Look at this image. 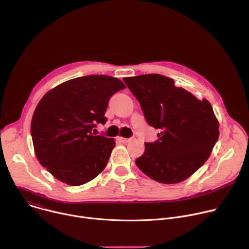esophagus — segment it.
<instances>
[{
  "mask_svg": "<svg viewBox=\"0 0 249 249\" xmlns=\"http://www.w3.org/2000/svg\"><path fill=\"white\" fill-rule=\"evenodd\" d=\"M118 140L121 142H128L130 141V139H127V138H122V137H119Z\"/></svg>",
  "mask_w": 249,
  "mask_h": 249,
  "instance_id": "obj_1",
  "label": "esophagus"
}]
</instances>
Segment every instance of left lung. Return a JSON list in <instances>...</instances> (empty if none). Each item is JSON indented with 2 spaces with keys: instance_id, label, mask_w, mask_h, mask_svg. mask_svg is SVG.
<instances>
[{
  "instance_id": "1",
  "label": "left lung",
  "mask_w": 249,
  "mask_h": 249,
  "mask_svg": "<svg viewBox=\"0 0 249 249\" xmlns=\"http://www.w3.org/2000/svg\"><path fill=\"white\" fill-rule=\"evenodd\" d=\"M140 103L147 124L160 133L144 142L136 159L139 169L163 184L180 183L198 170L219 138V123L208 101L177 88L173 79L160 74L123 78Z\"/></svg>"
}]
</instances>
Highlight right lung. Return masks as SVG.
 I'll list each match as a JSON object with an SVG mask.
<instances>
[{"label":"right lung","mask_w":249,"mask_h":249,"mask_svg":"<svg viewBox=\"0 0 249 249\" xmlns=\"http://www.w3.org/2000/svg\"><path fill=\"white\" fill-rule=\"evenodd\" d=\"M123 89L117 78L87 75L62 83L42 98L32 117L31 136L39 162L53 177L81 186L106 168L115 141L93 130L106 124L108 101Z\"/></svg>","instance_id":"obj_1"}]
</instances>
